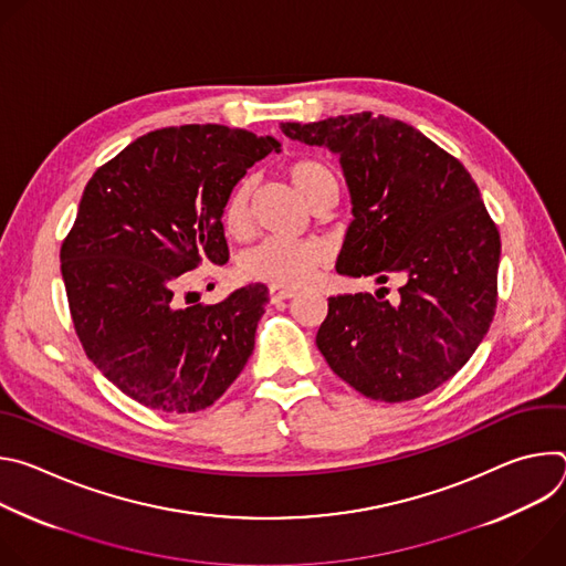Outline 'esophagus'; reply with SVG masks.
I'll use <instances>...</instances> for the list:
<instances>
[{
    "label": "esophagus",
    "mask_w": 566,
    "mask_h": 566,
    "mask_svg": "<svg viewBox=\"0 0 566 566\" xmlns=\"http://www.w3.org/2000/svg\"><path fill=\"white\" fill-rule=\"evenodd\" d=\"M269 295H271V302L277 304V302H282V300H291V297L295 295V291H291V289H280V286H271Z\"/></svg>",
    "instance_id": "1"
}]
</instances>
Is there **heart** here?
<instances>
[{
  "label": "heart",
  "instance_id": "1",
  "mask_svg": "<svg viewBox=\"0 0 566 566\" xmlns=\"http://www.w3.org/2000/svg\"><path fill=\"white\" fill-rule=\"evenodd\" d=\"M286 179L308 208H315L322 201L338 197V179L334 170L317 158L293 160L286 168ZM249 197L251 181L241 179L230 188L221 206L223 230L234 239L247 237L251 228ZM325 260L327 249L317 239H266L260 247L251 249L241 258L239 273L244 280L264 282L280 289H297L313 277L315 269L325 264Z\"/></svg>",
  "mask_w": 566,
  "mask_h": 566
}]
</instances>
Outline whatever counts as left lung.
Wrapping results in <instances>:
<instances>
[{
  "label": "left lung",
  "instance_id": "1",
  "mask_svg": "<svg viewBox=\"0 0 566 566\" xmlns=\"http://www.w3.org/2000/svg\"><path fill=\"white\" fill-rule=\"evenodd\" d=\"M282 132L340 156L354 221L336 271L402 280L391 304L385 289L329 297L319 354L374 400L437 389L470 360L497 306L502 241L470 172L412 125L371 112Z\"/></svg>",
  "mask_w": 566,
  "mask_h": 566
}]
</instances>
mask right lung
Listing matches in <instances>:
<instances>
[{"label": "right lung", "mask_w": 566, "mask_h": 566, "mask_svg": "<svg viewBox=\"0 0 566 566\" xmlns=\"http://www.w3.org/2000/svg\"><path fill=\"white\" fill-rule=\"evenodd\" d=\"M271 151L273 136L247 129L164 127L107 160L80 199L60 249L73 327L87 358L149 410L210 408L253 354L264 284L208 306H184L177 291L201 262H228L221 206Z\"/></svg>", "instance_id": "right-lung-1"}]
</instances>
